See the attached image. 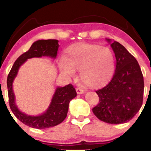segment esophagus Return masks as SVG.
<instances>
[{
	"instance_id": "esophagus-1",
	"label": "esophagus",
	"mask_w": 151,
	"mask_h": 151,
	"mask_svg": "<svg viewBox=\"0 0 151 151\" xmlns=\"http://www.w3.org/2000/svg\"><path fill=\"white\" fill-rule=\"evenodd\" d=\"M76 91H77V94H82V93H84V90L79 89V88H77V89H76Z\"/></svg>"
}]
</instances>
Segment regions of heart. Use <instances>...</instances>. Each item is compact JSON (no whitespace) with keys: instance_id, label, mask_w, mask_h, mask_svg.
I'll return each instance as SVG.
<instances>
[{"instance_id":"b5f03b06","label":"heart","mask_w":151,"mask_h":151,"mask_svg":"<svg viewBox=\"0 0 151 151\" xmlns=\"http://www.w3.org/2000/svg\"><path fill=\"white\" fill-rule=\"evenodd\" d=\"M60 70L66 77L73 78L79 70L81 80L93 88L104 86L113 77L115 57L109 47L96 44L77 43L67 50L65 58L59 62Z\"/></svg>"}]
</instances>
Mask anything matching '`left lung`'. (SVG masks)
<instances>
[{"label": "left lung", "mask_w": 151, "mask_h": 151, "mask_svg": "<svg viewBox=\"0 0 151 151\" xmlns=\"http://www.w3.org/2000/svg\"><path fill=\"white\" fill-rule=\"evenodd\" d=\"M116 57L113 77L106 86L96 92L99 103L93 108L99 119L111 124H124L141 109L143 98V74L136 58L122 45L106 39Z\"/></svg>", "instance_id": "8db88e82"}]
</instances>
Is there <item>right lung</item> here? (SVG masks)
Returning a JSON list of instances; mask_svg holds the SVG:
<instances>
[{"mask_svg":"<svg viewBox=\"0 0 151 151\" xmlns=\"http://www.w3.org/2000/svg\"><path fill=\"white\" fill-rule=\"evenodd\" d=\"M58 40H39L32 43L30 48L17 59L12 67L7 79L8 97L10 109L22 123L35 129H47L55 126L65 119L68 112L69 104L77 96L76 90L72 84L57 86L49 106L45 111L37 116L28 115L21 111L16 104L13 91V81L18 73L19 69L28 59L49 57L56 59L60 45Z\"/></svg>","mask_w":151,"mask_h":151,"instance_id":"1","label":"right lung"}]
</instances>
